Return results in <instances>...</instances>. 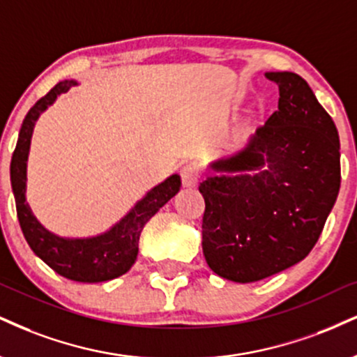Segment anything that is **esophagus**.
I'll return each mask as SVG.
<instances>
[{
	"label": "esophagus",
	"mask_w": 357,
	"mask_h": 357,
	"mask_svg": "<svg viewBox=\"0 0 357 357\" xmlns=\"http://www.w3.org/2000/svg\"><path fill=\"white\" fill-rule=\"evenodd\" d=\"M197 179H199V174H197V169L192 165H186L181 169V181L184 188H195L197 184Z\"/></svg>",
	"instance_id": "34e87169"
}]
</instances>
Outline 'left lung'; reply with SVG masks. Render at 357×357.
<instances>
[{"instance_id":"obj_1","label":"left lung","mask_w":357,"mask_h":357,"mask_svg":"<svg viewBox=\"0 0 357 357\" xmlns=\"http://www.w3.org/2000/svg\"><path fill=\"white\" fill-rule=\"evenodd\" d=\"M278 111L199 184L203 252L218 276L255 282L303 261L323 233L341 186L339 135L301 76L266 73Z\"/></svg>"}]
</instances>
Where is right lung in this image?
Returning a JSON list of instances; mask_svg holds the SVG:
<instances>
[{
	"label": "right lung",
	"instance_id": "obj_1",
	"mask_svg": "<svg viewBox=\"0 0 357 357\" xmlns=\"http://www.w3.org/2000/svg\"><path fill=\"white\" fill-rule=\"evenodd\" d=\"M75 79L59 81L51 91L43 96L21 124L18 143L11 158L10 174L11 188L16 201V213L29 248L53 271L78 282H102L123 276L131 269L137 256V243L146 222L160 211L181 188L179 174H173L153 190L130 209L114 226L105 233L91 238H63L46 229L36 220L26 203V161L34 124L43 111L53 105L59 94L76 86Z\"/></svg>",
	"mask_w": 357,
	"mask_h": 357
}]
</instances>
